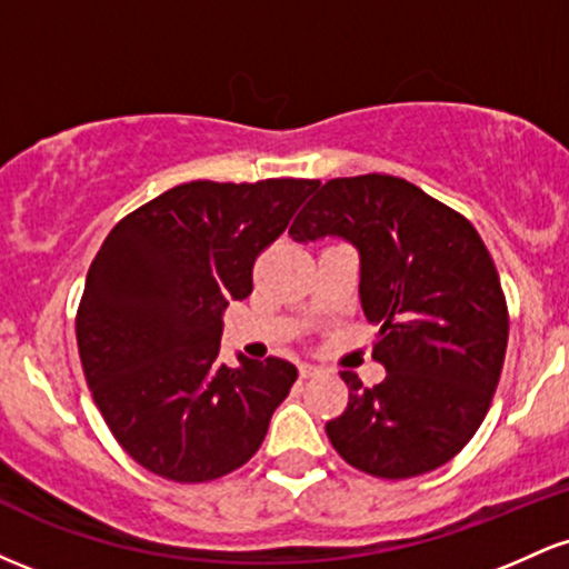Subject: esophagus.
I'll use <instances>...</instances> for the list:
<instances>
[{
    "mask_svg": "<svg viewBox=\"0 0 569 569\" xmlns=\"http://www.w3.org/2000/svg\"><path fill=\"white\" fill-rule=\"evenodd\" d=\"M321 375V367H312V363H299V377L302 380H310V377Z\"/></svg>",
    "mask_w": 569,
    "mask_h": 569,
    "instance_id": "34e87169",
    "label": "esophagus"
}]
</instances>
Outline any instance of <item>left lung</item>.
<instances>
[{
  "mask_svg": "<svg viewBox=\"0 0 569 569\" xmlns=\"http://www.w3.org/2000/svg\"><path fill=\"white\" fill-rule=\"evenodd\" d=\"M289 232L358 248L363 316L380 326L371 358L388 375L367 388L339 371L348 407L326 422L331 447L377 479L441 468L479 430L506 361L508 305L481 234L388 173L326 181Z\"/></svg>",
  "mask_w": 569,
  "mask_h": 569,
  "instance_id": "left-lung-1",
  "label": "left lung"
}]
</instances>
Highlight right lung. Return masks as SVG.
Wrapping results in <instances>:
<instances>
[{
  "label": "right lung",
  "instance_id": "right-lung-1",
  "mask_svg": "<svg viewBox=\"0 0 569 569\" xmlns=\"http://www.w3.org/2000/svg\"><path fill=\"white\" fill-rule=\"evenodd\" d=\"M316 179L187 181L114 224L84 280L77 348L126 452L179 485L246 466L297 382L283 358L219 363L221 312L253 291V264Z\"/></svg>",
  "mask_w": 569,
  "mask_h": 569
}]
</instances>
